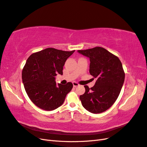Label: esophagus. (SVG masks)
<instances>
[{"label":"esophagus","instance_id":"1","mask_svg":"<svg viewBox=\"0 0 147 147\" xmlns=\"http://www.w3.org/2000/svg\"><path fill=\"white\" fill-rule=\"evenodd\" d=\"M72 83H73L74 87H77V86H78L80 85V84L77 82H74Z\"/></svg>","mask_w":147,"mask_h":147}]
</instances>
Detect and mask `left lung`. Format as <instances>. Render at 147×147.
Masks as SVG:
<instances>
[{
	"label": "left lung",
	"mask_w": 147,
	"mask_h": 147,
	"mask_svg": "<svg viewBox=\"0 0 147 147\" xmlns=\"http://www.w3.org/2000/svg\"><path fill=\"white\" fill-rule=\"evenodd\" d=\"M78 51L90 58V73L97 79L90 89L84 86L85 92L80 96L82 104L92 113L104 112L115 103L121 90L125 77L122 64L117 56L102 47Z\"/></svg>",
	"instance_id": "obj_1"
}]
</instances>
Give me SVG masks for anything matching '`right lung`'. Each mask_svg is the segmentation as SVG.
<instances>
[{
    "label": "right lung",
    "instance_id": "obj_1",
    "mask_svg": "<svg viewBox=\"0 0 147 147\" xmlns=\"http://www.w3.org/2000/svg\"><path fill=\"white\" fill-rule=\"evenodd\" d=\"M74 51L48 48L28 57L22 71V80L29 99L38 107L50 111L64 103L73 84L68 82L56 85L55 77L57 74L63 75L65 61Z\"/></svg>",
    "mask_w": 147,
    "mask_h": 147
}]
</instances>
